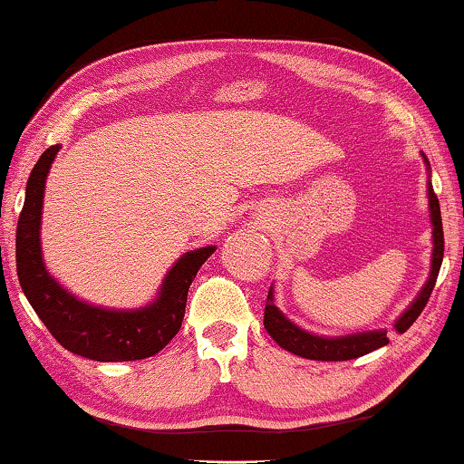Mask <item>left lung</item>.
Here are the masks:
<instances>
[{"mask_svg":"<svg viewBox=\"0 0 464 464\" xmlns=\"http://www.w3.org/2000/svg\"><path fill=\"white\" fill-rule=\"evenodd\" d=\"M423 163L428 167V178L431 175L430 160L425 154ZM428 206H430V223H431V266L430 276L425 285L419 291V295L411 301V305L404 310L399 318L394 320V330L399 334L407 333L411 324L419 318V314L423 312L425 304L436 285L440 266H442L444 258V231H442V217H440V202L438 196L433 194L431 179H428ZM264 328L266 333L275 338L278 347L285 351L299 355L304 359H315V362H349V359H357L367 353L376 351L380 347L388 344L386 328L382 330H363V333L355 334H344V336H320L314 333H307L295 322H291L286 315L278 310L275 304V289L270 286L268 297H266V310H264Z\"/></svg>","mask_w":464,"mask_h":464,"instance_id":"8db88e82","label":"left lung"}]
</instances>
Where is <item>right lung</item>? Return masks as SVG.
I'll return each instance as SVG.
<instances>
[{"label": "right lung", "instance_id": "right-lung-1", "mask_svg": "<svg viewBox=\"0 0 464 464\" xmlns=\"http://www.w3.org/2000/svg\"><path fill=\"white\" fill-rule=\"evenodd\" d=\"M62 146L41 154L26 181V198L16 229V270L22 291L63 349L92 362H136L157 355L179 333L189 285L215 252L206 246L186 252L159 286L157 299L136 310L92 305L49 275L41 249L43 198L49 169Z\"/></svg>", "mask_w": 464, "mask_h": 464}]
</instances>
